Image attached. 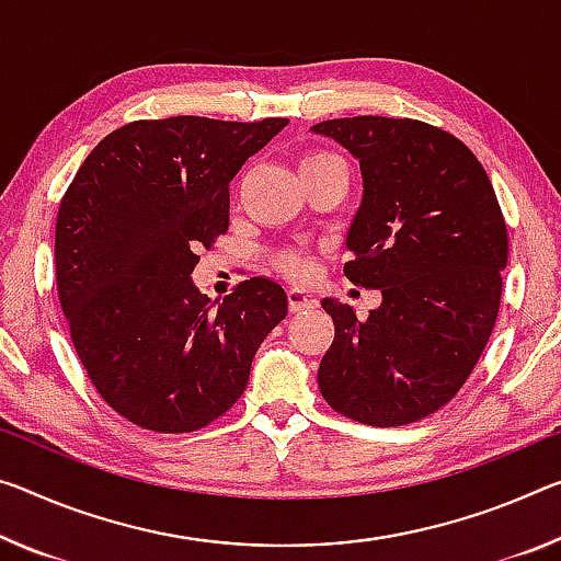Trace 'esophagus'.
<instances>
[{
  "label": "esophagus",
  "mask_w": 561,
  "mask_h": 561,
  "mask_svg": "<svg viewBox=\"0 0 561 561\" xmlns=\"http://www.w3.org/2000/svg\"><path fill=\"white\" fill-rule=\"evenodd\" d=\"M287 301H289V312H307V309L317 307V297L307 289H289L287 291Z\"/></svg>",
  "instance_id": "1"
}]
</instances>
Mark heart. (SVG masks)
I'll return each instance as SVG.
<instances>
[{
  "instance_id": "1",
  "label": "heart",
  "mask_w": 561,
  "mask_h": 561,
  "mask_svg": "<svg viewBox=\"0 0 561 561\" xmlns=\"http://www.w3.org/2000/svg\"><path fill=\"white\" fill-rule=\"evenodd\" d=\"M332 159H336V157L329 152H309L301 157L299 169H307V167H314L322 162H332ZM277 266H279V272H284L291 279H305L307 274L312 272V260H309L301 249H287V252L277 254Z\"/></svg>"
}]
</instances>
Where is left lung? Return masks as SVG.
Instances as JSON below:
<instances>
[{
  "label": "left lung",
  "mask_w": 561,
  "mask_h": 561,
  "mask_svg": "<svg viewBox=\"0 0 561 561\" xmlns=\"http://www.w3.org/2000/svg\"><path fill=\"white\" fill-rule=\"evenodd\" d=\"M312 131L359 159L364 197L344 274L381 289L367 319L322 299L334 342L319 389L354 422H420L472 375L500 314L510 237L494 186L465 141L420 119L364 114Z\"/></svg>",
  "instance_id": "obj_1"
}]
</instances>
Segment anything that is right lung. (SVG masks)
<instances>
[{"mask_svg":"<svg viewBox=\"0 0 561 561\" xmlns=\"http://www.w3.org/2000/svg\"><path fill=\"white\" fill-rule=\"evenodd\" d=\"M287 119H139L79 167L57 215L59 305L77 357L124 420L197 432L244 394L287 317L277 282L237 284L217 309L192 284L197 249L229 229V182Z\"/></svg>","mask_w":561,"mask_h":561,"instance_id":"add662e5","label":"right lung"}]
</instances>
